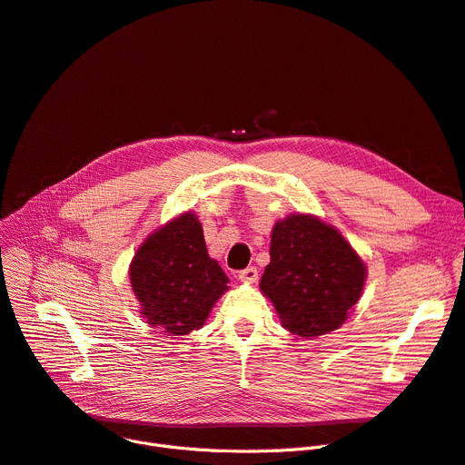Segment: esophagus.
<instances>
[{"mask_svg":"<svg viewBox=\"0 0 465 465\" xmlns=\"http://www.w3.org/2000/svg\"><path fill=\"white\" fill-rule=\"evenodd\" d=\"M239 279L242 282H256L258 281V270L254 265H251V267H247V270L239 272Z\"/></svg>","mask_w":465,"mask_h":465,"instance_id":"obj_1","label":"esophagus"}]
</instances>
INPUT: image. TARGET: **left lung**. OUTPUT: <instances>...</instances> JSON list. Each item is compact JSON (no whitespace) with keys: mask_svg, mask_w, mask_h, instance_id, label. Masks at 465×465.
<instances>
[{"mask_svg":"<svg viewBox=\"0 0 465 465\" xmlns=\"http://www.w3.org/2000/svg\"><path fill=\"white\" fill-rule=\"evenodd\" d=\"M270 256L260 288L288 331L309 339L347 321L361 296L365 267L335 228L307 214L279 220Z\"/></svg>","mask_w":465,"mask_h":465,"instance_id":"1","label":"left lung"}]
</instances>
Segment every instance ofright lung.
Returning a JSON list of instances; mask_svg holds the SVG:
<instances>
[{
  "instance_id": "1",
  "label": "right lung",
  "mask_w": 465,
  "mask_h": 465,
  "mask_svg": "<svg viewBox=\"0 0 465 465\" xmlns=\"http://www.w3.org/2000/svg\"><path fill=\"white\" fill-rule=\"evenodd\" d=\"M132 288L146 324L171 335L200 330L228 277L209 258L203 230L192 213L146 239L130 267Z\"/></svg>"
}]
</instances>
